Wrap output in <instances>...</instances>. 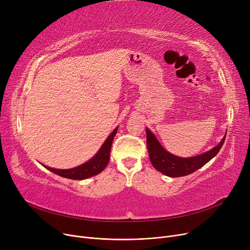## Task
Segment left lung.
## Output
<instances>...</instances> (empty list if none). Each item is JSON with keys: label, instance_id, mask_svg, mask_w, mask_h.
Masks as SVG:
<instances>
[{"label": "left lung", "instance_id": "obj_1", "mask_svg": "<svg viewBox=\"0 0 250 250\" xmlns=\"http://www.w3.org/2000/svg\"><path fill=\"white\" fill-rule=\"evenodd\" d=\"M146 132L147 148L152 165L159 172L169 177L186 176L203 167L218 154L226 138V136H224L216 147L208 152L198 156L188 157V158H183V157L175 156L166 151L148 127H146Z\"/></svg>", "mask_w": 250, "mask_h": 250}]
</instances>
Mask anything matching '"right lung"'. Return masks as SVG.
I'll return each mask as SVG.
<instances>
[{"mask_svg": "<svg viewBox=\"0 0 250 250\" xmlns=\"http://www.w3.org/2000/svg\"><path fill=\"white\" fill-rule=\"evenodd\" d=\"M118 126H116L113 132L107 137V139L104 141L102 144L101 148L98 150V152L92 157L90 160L85 162L84 164H81L78 167H74L71 169H56L44 166L49 171L54 172L62 177L64 178H70L75 180H82L87 179L89 177H92L94 175L99 174L102 172L104 168L107 166L110 158V149H111V144L113 141L114 136L116 135Z\"/></svg>", "mask_w": 250, "mask_h": 250, "instance_id": "obj_1", "label": "right lung"}]
</instances>
